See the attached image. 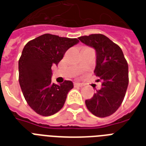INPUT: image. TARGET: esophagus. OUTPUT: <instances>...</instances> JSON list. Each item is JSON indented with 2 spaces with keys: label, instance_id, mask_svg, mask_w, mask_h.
Here are the masks:
<instances>
[{
  "label": "esophagus",
  "instance_id": "34e87169",
  "mask_svg": "<svg viewBox=\"0 0 146 146\" xmlns=\"http://www.w3.org/2000/svg\"><path fill=\"white\" fill-rule=\"evenodd\" d=\"M74 86L82 87L83 86H82V84H81V83H79V82H74Z\"/></svg>",
  "mask_w": 146,
  "mask_h": 146
}]
</instances>
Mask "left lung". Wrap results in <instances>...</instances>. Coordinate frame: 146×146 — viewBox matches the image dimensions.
<instances>
[{
	"label": "left lung",
	"instance_id": "obj_1",
	"mask_svg": "<svg viewBox=\"0 0 146 146\" xmlns=\"http://www.w3.org/2000/svg\"><path fill=\"white\" fill-rule=\"evenodd\" d=\"M79 39L96 50L94 73L102 82V89L86 100V105L96 117L111 115L123 101L129 83L128 64L123 53L117 44L102 34L81 36Z\"/></svg>",
	"mask_w": 146,
	"mask_h": 146
}]
</instances>
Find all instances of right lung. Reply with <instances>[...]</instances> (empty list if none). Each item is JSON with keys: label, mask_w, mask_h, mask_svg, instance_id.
I'll use <instances>...</instances> for the list:
<instances>
[{"label": "right lung", "mask_w": 146, "mask_h": 146, "mask_svg": "<svg viewBox=\"0 0 146 146\" xmlns=\"http://www.w3.org/2000/svg\"><path fill=\"white\" fill-rule=\"evenodd\" d=\"M79 42L76 38L44 34L24 47L19 60V85L29 105L40 115H53L64 106L73 83L51 82V66H57L66 50Z\"/></svg>", "instance_id": "right-lung-1"}]
</instances>
